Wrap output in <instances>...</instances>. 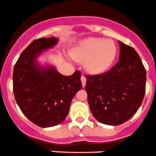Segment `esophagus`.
<instances>
[{
    "label": "esophagus",
    "instance_id": "34e87169",
    "mask_svg": "<svg viewBox=\"0 0 156 156\" xmlns=\"http://www.w3.org/2000/svg\"><path fill=\"white\" fill-rule=\"evenodd\" d=\"M81 81H82V86L84 87V86H86V77H85L84 75H82V77H81Z\"/></svg>",
    "mask_w": 156,
    "mask_h": 156
}]
</instances>
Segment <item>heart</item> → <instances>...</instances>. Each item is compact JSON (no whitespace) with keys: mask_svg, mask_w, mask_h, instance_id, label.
<instances>
[{"mask_svg":"<svg viewBox=\"0 0 156 156\" xmlns=\"http://www.w3.org/2000/svg\"><path fill=\"white\" fill-rule=\"evenodd\" d=\"M116 55V48L111 40L89 38L74 50L76 60L84 61V66L91 73H101L112 65Z\"/></svg>","mask_w":156,"mask_h":156,"instance_id":"heart-1","label":"heart"}]
</instances>
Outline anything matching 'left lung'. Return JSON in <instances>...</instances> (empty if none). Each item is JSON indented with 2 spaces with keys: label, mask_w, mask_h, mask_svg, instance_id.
<instances>
[{
  "label": "left lung",
  "mask_w": 156,
  "mask_h": 156,
  "mask_svg": "<svg viewBox=\"0 0 156 156\" xmlns=\"http://www.w3.org/2000/svg\"><path fill=\"white\" fill-rule=\"evenodd\" d=\"M119 44V61L110 70L86 75L90 110L98 121L108 125L129 120L140 107L146 88V70L139 55L130 46Z\"/></svg>",
  "instance_id": "8db88e82"
}]
</instances>
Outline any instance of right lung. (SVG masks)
<instances>
[{"label": "right lung", "instance_id": "right-lung-1", "mask_svg": "<svg viewBox=\"0 0 156 156\" xmlns=\"http://www.w3.org/2000/svg\"><path fill=\"white\" fill-rule=\"evenodd\" d=\"M58 43L55 37L31 42L21 53L13 69V93L24 116L42 128L63 122L74 96L82 89L81 72L64 76L53 66L42 67L38 56Z\"/></svg>", "mask_w": 156, "mask_h": 156}]
</instances>
